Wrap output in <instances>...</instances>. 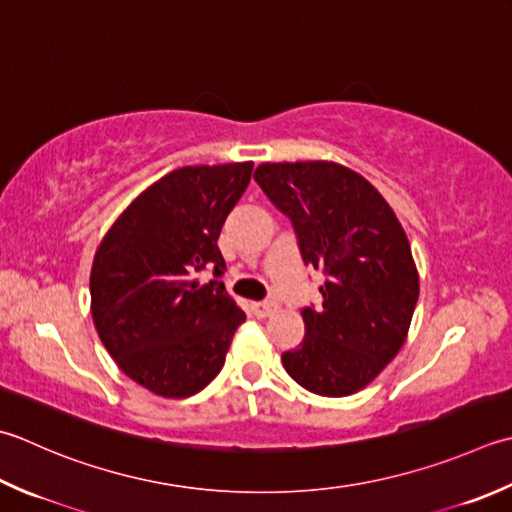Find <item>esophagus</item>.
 I'll return each instance as SVG.
<instances>
[{"instance_id":"esophagus-1","label":"esophagus","mask_w":512,"mask_h":512,"mask_svg":"<svg viewBox=\"0 0 512 512\" xmlns=\"http://www.w3.org/2000/svg\"><path fill=\"white\" fill-rule=\"evenodd\" d=\"M275 310H277V304H273V302H255L253 304V313L257 317H268L270 313H275Z\"/></svg>"}]
</instances>
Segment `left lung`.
I'll return each instance as SVG.
<instances>
[{"instance_id":"left-lung-1","label":"left lung","mask_w":512,"mask_h":512,"mask_svg":"<svg viewBox=\"0 0 512 512\" xmlns=\"http://www.w3.org/2000/svg\"><path fill=\"white\" fill-rule=\"evenodd\" d=\"M255 182L293 222L304 264L322 270V308H304L306 335L282 355L315 395L368 386L404 346L419 297L408 237L366 179L335 162L262 164Z\"/></svg>"}]
</instances>
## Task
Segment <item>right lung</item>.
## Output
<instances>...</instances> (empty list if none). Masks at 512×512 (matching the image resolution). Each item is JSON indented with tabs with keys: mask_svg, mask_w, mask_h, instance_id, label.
Masks as SVG:
<instances>
[{
	"mask_svg": "<svg viewBox=\"0 0 512 512\" xmlns=\"http://www.w3.org/2000/svg\"><path fill=\"white\" fill-rule=\"evenodd\" d=\"M253 162L184 166L133 199L99 244L90 310L117 366L150 393L184 399L224 366L244 310L222 282L217 239L250 182Z\"/></svg>",
	"mask_w": 512,
	"mask_h": 512,
	"instance_id": "right-lung-1",
	"label": "right lung"
}]
</instances>
